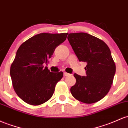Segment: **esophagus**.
<instances>
[{"mask_svg":"<svg viewBox=\"0 0 128 128\" xmlns=\"http://www.w3.org/2000/svg\"><path fill=\"white\" fill-rule=\"evenodd\" d=\"M64 76H70L71 74H68V73H67V72H64Z\"/></svg>","mask_w":128,"mask_h":128,"instance_id":"obj_1","label":"esophagus"}]
</instances>
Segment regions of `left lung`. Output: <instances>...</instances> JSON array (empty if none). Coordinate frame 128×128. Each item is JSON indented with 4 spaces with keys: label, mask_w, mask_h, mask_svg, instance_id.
I'll return each mask as SVG.
<instances>
[{
    "label": "left lung",
    "mask_w": 128,
    "mask_h": 128,
    "mask_svg": "<svg viewBox=\"0 0 128 128\" xmlns=\"http://www.w3.org/2000/svg\"><path fill=\"white\" fill-rule=\"evenodd\" d=\"M67 39L79 61L87 63L86 76L74 75L76 83L70 88L72 95L82 103H96L109 92L116 74L110 49L104 42L88 33H70Z\"/></svg>",
    "instance_id": "obj_1"
}]
</instances>
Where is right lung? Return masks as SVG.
<instances>
[{
    "label": "right lung",
    "mask_w": 128,
    "mask_h": 128,
    "mask_svg": "<svg viewBox=\"0 0 128 128\" xmlns=\"http://www.w3.org/2000/svg\"><path fill=\"white\" fill-rule=\"evenodd\" d=\"M68 33H40L20 45L11 65L10 75L17 95L25 103L38 106L50 100L62 72H51L44 64L48 62L54 50Z\"/></svg>",
    "instance_id": "right-lung-1"
}]
</instances>
